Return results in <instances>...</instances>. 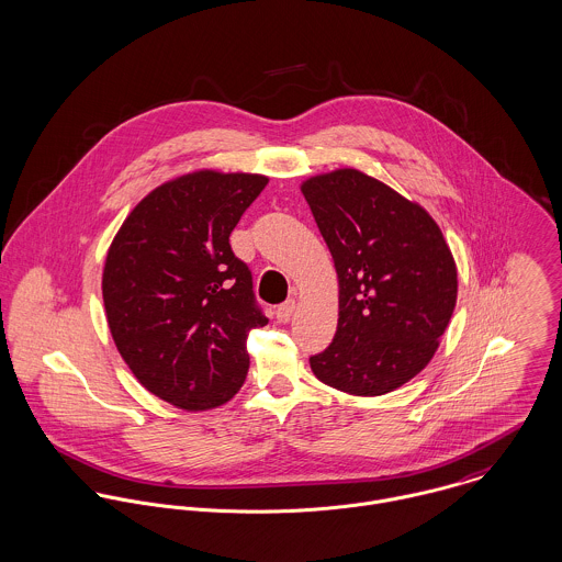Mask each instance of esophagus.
<instances>
[{"instance_id":"esophagus-1","label":"esophagus","mask_w":562,"mask_h":562,"mask_svg":"<svg viewBox=\"0 0 562 562\" xmlns=\"http://www.w3.org/2000/svg\"><path fill=\"white\" fill-rule=\"evenodd\" d=\"M294 308H296V301H285L283 305L277 306V311H274V315H277V319L279 322H288L290 317H292V313H294Z\"/></svg>"}]
</instances>
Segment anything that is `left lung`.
<instances>
[{
	"instance_id": "left-lung-1",
	"label": "left lung",
	"mask_w": 562,
	"mask_h": 562,
	"mask_svg": "<svg viewBox=\"0 0 562 562\" xmlns=\"http://www.w3.org/2000/svg\"><path fill=\"white\" fill-rule=\"evenodd\" d=\"M339 277L333 344L308 358L337 391L375 397L412 380L438 350L458 301V268L436 221L358 169L301 187Z\"/></svg>"
}]
</instances>
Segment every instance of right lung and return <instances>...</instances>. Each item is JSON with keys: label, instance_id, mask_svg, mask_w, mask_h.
<instances>
[{"label": "right lung", "instance_id": "right-lung-1", "mask_svg": "<svg viewBox=\"0 0 562 562\" xmlns=\"http://www.w3.org/2000/svg\"><path fill=\"white\" fill-rule=\"evenodd\" d=\"M266 184L257 173L180 176L135 205L109 247L102 301L115 348L178 408H216L245 384L249 330L268 317L229 234Z\"/></svg>", "mask_w": 562, "mask_h": 562}]
</instances>
